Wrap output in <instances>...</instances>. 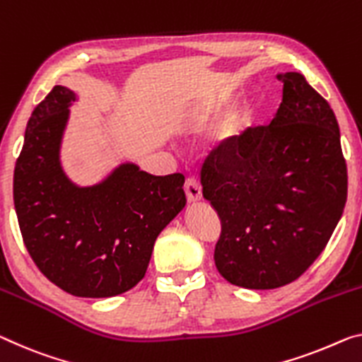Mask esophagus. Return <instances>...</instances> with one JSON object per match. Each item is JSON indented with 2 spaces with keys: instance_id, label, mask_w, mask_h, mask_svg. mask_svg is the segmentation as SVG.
Returning <instances> with one entry per match:
<instances>
[{
  "instance_id": "obj_1",
  "label": "esophagus",
  "mask_w": 362,
  "mask_h": 362,
  "mask_svg": "<svg viewBox=\"0 0 362 362\" xmlns=\"http://www.w3.org/2000/svg\"><path fill=\"white\" fill-rule=\"evenodd\" d=\"M185 192L189 202H197L202 199V187H200L196 177H187L185 182Z\"/></svg>"
}]
</instances>
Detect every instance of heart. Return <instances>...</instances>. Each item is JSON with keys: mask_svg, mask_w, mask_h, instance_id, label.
<instances>
[{"mask_svg": "<svg viewBox=\"0 0 362 362\" xmlns=\"http://www.w3.org/2000/svg\"><path fill=\"white\" fill-rule=\"evenodd\" d=\"M254 119V108L252 105H243L236 111L228 116L221 124L216 142L221 144L225 148L233 150L241 144V139L246 134L247 127L251 126Z\"/></svg>", "mask_w": 362, "mask_h": 362, "instance_id": "heart-1", "label": "heart"}]
</instances>
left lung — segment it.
<instances>
[{"mask_svg": "<svg viewBox=\"0 0 362 362\" xmlns=\"http://www.w3.org/2000/svg\"><path fill=\"white\" fill-rule=\"evenodd\" d=\"M283 98L269 126L247 127L236 148L216 147L200 171L221 221L215 265L231 285L274 290L324 251L348 194L340 127L299 72L278 74Z\"/></svg>", "mask_w": 362, "mask_h": 362, "instance_id": "8db88e82", "label": "left lung"}]
</instances>
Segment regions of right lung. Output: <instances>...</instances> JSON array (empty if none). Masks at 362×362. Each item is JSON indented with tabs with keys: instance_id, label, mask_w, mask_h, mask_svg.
Returning a JSON list of instances; mask_svg holds the SVG:
<instances>
[{
	"instance_id": "add662e5",
	"label": "right lung",
	"mask_w": 362,
	"mask_h": 362,
	"mask_svg": "<svg viewBox=\"0 0 362 362\" xmlns=\"http://www.w3.org/2000/svg\"><path fill=\"white\" fill-rule=\"evenodd\" d=\"M76 93L54 86L33 110L14 168V207L38 270L81 298H110L146 275L155 239L185 209V176L123 163L95 186L63 171L59 148Z\"/></svg>"
}]
</instances>
